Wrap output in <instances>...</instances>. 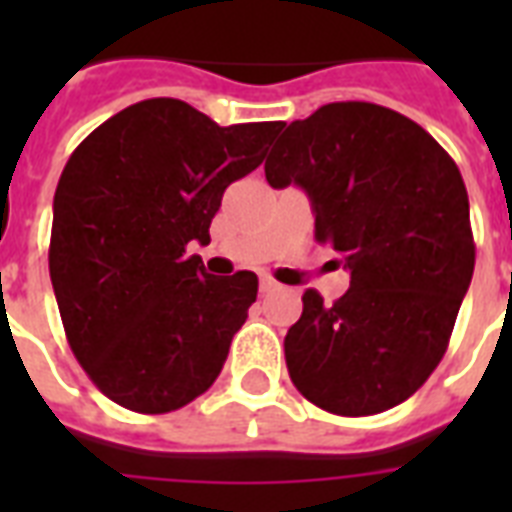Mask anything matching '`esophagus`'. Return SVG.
Masks as SVG:
<instances>
[{"label": "esophagus", "instance_id": "1", "mask_svg": "<svg viewBox=\"0 0 512 512\" xmlns=\"http://www.w3.org/2000/svg\"><path fill=\"white\" fill-rule=\"evenodd\" d=\"M276 289H279V284H276L271 276H263V279H260V292H263V295H268V292H276Z\"/></svg>", "mask_w": 512, "mask_h": 512}]
</instances>
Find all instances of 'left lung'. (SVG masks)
I'll return each mask as SVG.
<instances>
[{"instance_id":"left-lung-1","label":"left lung","mask_w":512,"mask_h":512,"mask_svg":"<svg viewBox=\"0 0 512 512\" xmlns=\"http://www.w3.org/2000/svg\"><path fill=\"white\" fill-rule=\"evenodd\" d=\"M265 177L308 193L316 239L350 271L332 305L316 289L303 295L284 337L295 388L342 417L406 401L444 358L476 265L452 156L412 119L348 100L289 124Z\"/></svg>"}]
</instances>
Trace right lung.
I'll return each instance as SVG.
<instances>
[{"mask_svg": "<svg viewBox=\"0 0 512 512\" xmlns=\"http://www.w3.org/2000/svg\"><path fill=\"white\" fill-rule=\"evenodd\" d=\"M281 122L220 127L175 98L140 100L79 143L52 201L50 279L76 361L124 409L175 412L217 380L257 276H209L191 241Z\"/></svg>", "mask_w": 512, "mask_h": 512, "instance_id": "1", "label": "right lung"}]
</instances>
